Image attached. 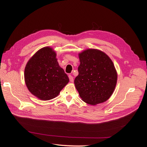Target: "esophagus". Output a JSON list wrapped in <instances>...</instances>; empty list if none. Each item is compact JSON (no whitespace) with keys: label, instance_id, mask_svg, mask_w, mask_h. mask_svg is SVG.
Listing matches in <instances>:
<instances>
[{"label":"esophagus","instance_id":"obj_1","mask_svg":"<svg viewBox=\"0 0 147 147\" xmlns=\"http://www.w3.org/2000/svg\"><path fill=\"white\" fill-rule=\"evenodd\" d=\"M69 80H70V82H74V78H73V77L72 76V75H69Z\"/></svg>","mask_w":147,"mask_h":147}]
</instances>
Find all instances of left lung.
Segmentation results:
<instances>
[{"mask_svg": "<svg viewBox=\"0 0 147 147\" xmlns=\"http://www.w3.org/2000/svg\"><path fill=\"white\" fill-rule=\"evenodd\" d=\"M80 64L74 83L82 100L96 105L108 100L116 86L117 74L105 53L88 49L79 54Z\"/></svg>", "mask_w": 147, "mask_h": 147, "instance_id": "8db88e82", "label": "left lung"}]
</instances>
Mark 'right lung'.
<instances>
[{
    "label": "right lung",
    "mask_w": 147,
    "mask_h": 147,
    "mask_svg": "<svg viewBox=\"0 0 147 147\" xmlns=\"http://www.w3.org/2000/svg\"><path fill=\"white\" fill-rule=\"evenodd\" d=\"M56 56L52 48H43L31 57L25 67L26 86L33 95L41 100L55 98L69 81Z\"/></svg>",
    "instance_id": "obj_1"
}]
</instances>
